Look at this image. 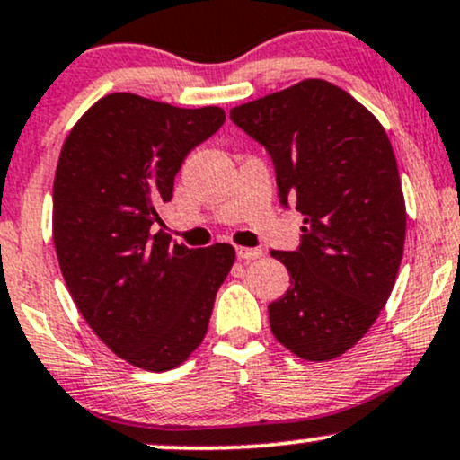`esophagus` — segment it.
I'll return each mask as SVG.
<instances>
[{
    "label": "esophagus",
    "instance_id": "1",
    "mask_svg": "<svg viewBox=\"0 0 460 460\" xmlns=\"http://www.w3.org/2000/svg\"><path fill=\"white\" fill-rule=\"evenodd\" d=\"M235 252H237V259H242V261H254V259H259L263 254L261 248H248V246H237Z\"/></svg>",
    "mask_w": 460,
    "mask_h": 460
}]
</instances>
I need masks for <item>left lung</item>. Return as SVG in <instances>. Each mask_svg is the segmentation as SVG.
<instances>
[{
  "label": "left lung",
  "mask_w": 460,
  "mask_h": 460,
  "mask_svg": "<svg viewBox=\"0 0 460 460\" xmlns=\"http://www.w3.org/2000/svg\"><path fill=\"white\" fill-rule=\"evenodd\" d=\"M272 156L283 206L304 216L297 251H272L291 287L268 306L280 345L308 362L349 351L379 317L405 246L407 212L384 126L351 93L306 79L231 109Z\"/></svg>",
  "instance_id": "obj_1"
}]
</instances>
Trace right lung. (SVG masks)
Returning <instances> with one entry per match:
<instances>
[{
    "instance_id": "obj_1",
    "label": "right lung",
    "mask_w": 460,
    "mask_h": 460,
    "mask_svg": "<svg viewBox=\"0 0 460 460\" xmlns=\"http://www.w3.org/2000/svg\"><path fill=\"white\" fill-rule=\"evenodd\" d=\"M220 107L180 109L109 93L66 137L53 181V242L66 287L93 334L132 367L163 373L206 339L231 244H173L158 208Z\"/></svg>"
}]
</instances>
